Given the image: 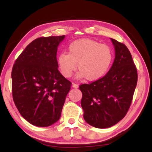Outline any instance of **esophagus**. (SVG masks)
Returning <instances> with one entry per match:
<instances>
[{"label": "esophagus", "mask_w": 152, "mask_h": 152, "mask_svg": "<svg viewBox=\"0 0 152 152\" xmlns=\"http://www.w3.org/2000/svg\"><path fill=\"white\" fill-rule=\"evenodd\" d=\"M72 87H73L74 88H78V85L77 84L72 83Z\"/></svg>", "instance_id": "34e87169"}]
</instances>
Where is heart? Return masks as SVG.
<instances>
[{
	"mask_svg": "<svg viewBox=\"0 0 152 152\" xmlns=\"http://www.w3.org/2000/svg\"><path fill=\"white\" fill-rule=\"evenodd\" d=\"M113 59V51L109 45L101 44L91 39H80L71 43L68 53H61L58 65L62 75L70 77L76 68L77 78H86L94 81L103 77L109 71Z\"/></svg>",
	"mask_w": 152,
	"mask_h": 152,
	"instance_id": "b5f03b06",
	"label": "heart"
}]
</instances>
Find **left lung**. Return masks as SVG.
Listing matches in <instances>:
<instances>
[{
	"mask_svg": "<svg viewBox=\"0 0 152 152\" xmlns=\"http://www.w3.org/2000/svg\"><path fill=\"white\" fill-rule=\"evenodd\" d=\"M115 57L104 77L79 88L84 119L92 127H112L124 117L129 109L137 85V69L126 45L110 38Z\"/></svg>",
	"mask_w": 152,
	"mask_h": 152,
	"instance_id": "obj_1",
	"label": "left lung"
}]
</instances>
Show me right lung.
I'll return each instance as SVG.
<instances>
[{
  "label": "right lung",
  "instance_id": "add662e5",
  "mask_svg": "<svg viewBox=\"0 0 152 152\" xmlns=\"http://www.w3.org/2000/svg\"><path fill=\"white\" fill-rule=\"evenodd\" d=\"M65 35L39 37L30 43L12 67V98L21 116L37 127L60 119L71 82L58 70V47Z\"/></svg>",
  "mask_w": 152,
  "mask_h": 152
}]
</instances>
